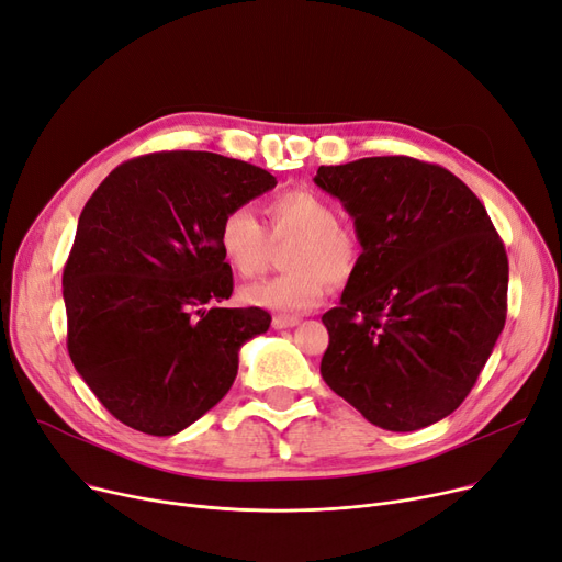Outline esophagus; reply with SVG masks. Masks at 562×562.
I'll return each mask as SVG.
<instances>
[{
    "instance_id": "34e87169",
    "label": "esophagus",
    "mask_w": 562,
    "mask_h": 562,
    "mask_svg": "<svg viewBox=\"0 0 562 562\" xmlns=\"http://www.w3.org/2000/svg\"><path fill=\"white\" fill-rule=\"evenodd\" d=\"M294 326H299V316H286V314L273 316V328H278V330L294 328Z\"/></svg>"
}]
</instances>
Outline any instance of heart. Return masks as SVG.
Wrapping results in <instances>:
<instances>
[{"mask_svg": "<svg viewBox=\"0 0 562 562\" xmlns=\"http://www.w3.org/2000/svg\"><path fill=\"white\" fill-rule=\"evenodd\" d=\"M268 233L291 240L284 252L289 273L243 289L248 305L276 312H307L319 305L330 284H347L360 263L358 234L339 223L337 206L324 194L294 188L266 206ZM217 248L240 278L259 276L271 259V239L248 206H234L217 227Z\"/></svg>", "mask_w": 562, "mask_h": 562, "instance_id": "obj_1", "label": "heart"}]
</instances>
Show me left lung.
I'll return each instance as SVG.
<instances>
[{
    "mask_svg": "<svg viewBox=\"0 0 562 562\" xmlns=\"http://www.w3.org/2000/svg\"><path fill=\"white\" fill-rule=\"evenodd\" d=\"M360 263L322 322V376L372 425L416 431L467 400L507 314V255L471 188L408 156L322 165Z\"/></svg>",
    "mask_w": 562,
    "mask_h": 562,
    "instance_id": "8db88e82",
    "label": "left lung"
}]
</instances>
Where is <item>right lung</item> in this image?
Here are the masks:
<instances>
[{
    "label": "right lung",
    "mask_w": 562,
    "mask_h": 562,
    "mask_svg": "<svg viewBox=\"0 0 562 562\" xmlns=\"http://www.w3.org/2000/svg\"><path fill=\"white\" fill-rule=\"evenodd\" d=\"M276 183L243 160L160 151L95 188L64 268L66 345L116 420L172 436L227 395L240 347L271 314L217 305L234 291L217 227Z\"/></svg>",
    "instance_id": "right-lung-1"
}]
</instances>
